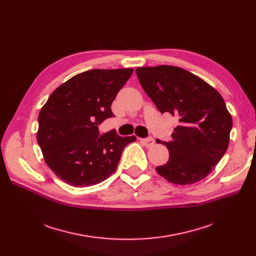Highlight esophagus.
I'll use <instances>...</instances> for the list:
<instances>
[{
    "instance_id": "1",
    "label": "esophagus",
    "mask_w": 256,
    "mask_h": 256,
    "mask_svg": "<svg viewBox=\"0 0 256 256\" xmlns=\"http://www.w3.org/2000/svg\"><path fill=\"white\" fill-rule=\"evenodd\" d=\"M140 141H141V143H142L143 145H145L146 147H150V146H152V145H154V140L152 137L144 138V139H140Z\"/></svg>"
}]
</instances>
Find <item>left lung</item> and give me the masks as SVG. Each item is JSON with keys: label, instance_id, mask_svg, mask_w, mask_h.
<instances>
[{"label": "left lung", "instance_id": "8db88e82", "mask_svg": "<svg viewBox=\"0 0 256 256\" xmlns=\"http://www.w3.org/2000/svg\"><path fill=\"white\" fill-rule=\"evenodd\" d=\"M136 74L158 110L178 119L171 141L163 142L168 162L156 172L176 184H192L208 176L226 152L232 128L220 93L176 66L138 67Z\"/></svg>", "mask_w": 256, "mask_h": 256}]
</instances>
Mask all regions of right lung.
Instances as JSON below:
<instances>
[{
  "instance_id": "add662e5",
  "label": "right lung",
  "mask_w": 256,
  "mask_h": 256,
  "mask_svg": "<svg viewBox=\"0 0 256 256\" xmlns=\"http://www.w3.org/2000/svg\"><path fill=\"white\" fill-rule=\"evenodd\" d=\"M134 70H91L54 91L38 115L37 141L46 165L72 186L100 184L113 174L124 147L135 136L115 130L100 135L98 126L113 117L111 104Z\"/></svg>"
}]
</instances>
